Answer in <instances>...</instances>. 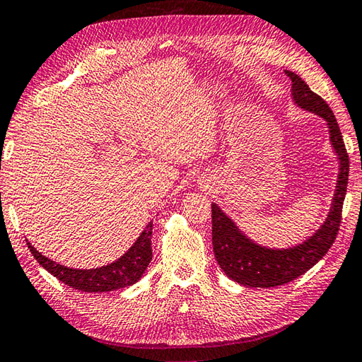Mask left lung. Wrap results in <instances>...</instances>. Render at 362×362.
I'll use <instances>...</instances> for the list:
<instances>
[{
  "label": "left lung",
  "mask_w": 362,
  "mask_h": 362,
  "mask_svg": "<svg viewBox=\"0 0 362 362\" xmlns=\"http://www.w3.org/2000/svg\"><path fill=\"white\" fill-rule=\"evenodd\" d=\"M292 80V97L300 108L315 112L327 120L331 144L339 157V177L331 210L322 228L313 237L288 250H270L247 238L232 219L223 214L216 204H211V242L218 265L232 281L246 287H276L287 284L310 270L337 237L342 221V205L349 183V153L341 129L328 103L293 72H286Z\"/></svg>",
  "instance_id": "8db88e82"
}]
</instances>
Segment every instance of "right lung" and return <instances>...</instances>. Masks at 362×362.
Here are the masks:
<instances>
[{"label": "right lung", "mask_w": 362, "mask_h": 362, "mask_svg": "<svg viewBox=\"0 0 362 362\" xmlns=\"http://www.w3.org/2000/svg\"><path fill=\"white\" fill-rule=\"evenodd\" d=\"M151 237L152 223H148L136 242L133 243V246L122 257H119L110 265L92 268V270H75V268L59 265L56 262L47 259L45 256H42L39 251H35V247L28 240L26 245L30 247L34 259L48 273H52L54 278L62 281L64 284L75 290H81V292L97 293L129 287L141 279V276L144 274L146 268L152 260Z\"/></svg>", "instance_id": "add662e5"}]
</instances>
